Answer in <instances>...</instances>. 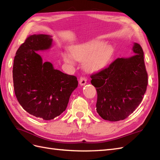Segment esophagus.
<instances>
[{
    "instance_id": "1",
    "label": "esophagus",
    "mask_w": 160,
    "mask_h": 160,
    "mask_svg": "<svg viewBox=\"0 0 160 160\" xmlns=\"http://www.w3.org/2000/svg\"><path fill=\"white\" fill-rule=\"evenodd\" d=\"M79 84L81 85V86H84L87 84V78L82 76L80 78L79 80Z\"/></svg>"
}]
</instances>
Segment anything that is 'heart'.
I'll return each instance as SVG.
<instances>
[{"instance_id": "obj_1", "label": "heart", "mask_w": 160, "mask_h": 160, "mask_svg": "<svg viewBox=\"0 0 160 160\" xmlns=\"http://www.w3.org/2000/svg\"><path fill=\"white\" fill-rule=\"evenodd\" d=\"M113 48L99 41H92L80 44L71 48V54L76 61H83L84 68L88 71L95 72L104 68L110 62L113 56ZM63 60L72 63L71 55L64 52L62 54Z\"/></svg>"}]
</instances>
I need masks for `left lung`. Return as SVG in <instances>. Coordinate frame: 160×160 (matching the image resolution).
Here are the masks:
<instances>
[{"mask_svg": "<svg viewBox=\"0 0 160 160\" xmlns=\"http://www.w3.org/2000/svg\"><path fill=\"white\" fill-rule=\"evenodd\" d=\"M132 50L136 54L132 57L118 58L91 75V82L98 92L96 110L103 119H125L138 107L145 94L148 75L142 48L134 43Z\"/></svg>", "mask_w": 160, "mask_h": 160, "instance_id": "left-lung-1", "label": "left lung"}]
</instances>
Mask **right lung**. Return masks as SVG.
Masks as SVG:
<instances>
[{"mask_svg": "<svg viewBox=\"0 0 160 160\" xmlns=\"http://www.w3.org/2000/svg\"><path fill=\"white\" fill-rule=\"evenodd\" d=\"M52 43L50 35L28 37L18 49L13 65L14 92L18 102L30 114L46 121L64 112L78 84L76 76L54 69L51 62H43L37 53L50 49Z\"/></svg>", "mask_w": 160, "mask_h": 160, "instance_id": "right-lung-1", "label": "right lung"}]
</instances>
